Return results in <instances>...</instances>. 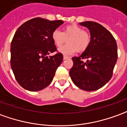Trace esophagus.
<instances>
[{"mask_svg": "<svg viewBox=\"0 0 127 127\" xmlns=\"http://www.w3.org/2000/svg\"><path fill=\"white\" fill-rule=\"evenodd\" d=\"M69 58H71V57H70V56H63V59H64V60H66V59H69Z\"/></svg>", "mask_w": 127, "mask_h": 127, "instance_id": "esophagus-1", "label": "esophagus"}]
</instances>
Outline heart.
<instances>
[{
  "label": "heart",
  "mask_w": 127,
  "mask_h": 127,
  "mask_svg": "<svg viewBox=\"0 0 127 127\" xmlns=\"http://www.w3.org/2000/svg\"><path fill=\"white\" fill-rule=\"evenodd\" d=\"M51 38L58 47H61L66 40L67 41L66 45L58 49L64 55L73 54L76 51L83 52L87 49L91 42L90 34L76 24L64 27L63 32L55 30L51 34Z\"/></svg>",
  "instance_id": "heart-1"
}]
</instances>
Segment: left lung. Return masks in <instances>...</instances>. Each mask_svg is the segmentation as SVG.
I'll return each mask as SVG.
<instances>
[{
    "label": "left lung",
    "mask_w": 127,
    "mask_h": 127,
    "mask_svg": "<svg viewBox=\"0 0 127 127\" xmlns=\"http://www.w3.org/2000/svg\"><path fill=\"white\" fill-rule=\"evenodd\" d=\"M80 24L89 30L91 42L80 56L72 58L73 64L69 75L80 89L95 91L106 85L113 76L118 59L117 43L113 35L100 24L92 21Z\"/></svg>",
    "instance_id": "1"
}]
</instances>
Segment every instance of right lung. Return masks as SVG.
<instances>
[{
	"instance_id": "obj_1",
	"label": "right lung",
	"mask_w": 127,
	"mask_h": 127,
	"mask_svg": "<svg viewBox=\"0 0 127 127\" xmlns=\"http://www.w3.org/2000/svg\"><path fill=\"white\" fill-rule=\"evenodd\" d=\"M63 21L35 18L18 27L11 43L10 63L18 84L28 91H40L54 77L63 56L57 52L51 38L54 31Z\"/></svg>"
}]
</instances>
